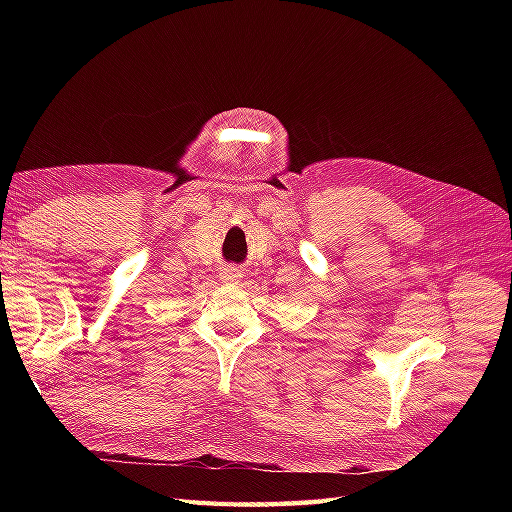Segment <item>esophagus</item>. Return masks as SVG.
<instances>
[{"label":"esophagus","mask_w":512,"mask_h":512,"mask_svg":"<svg viewBox=\"0 0 512 512\" xmlns=\"http://www.w3.org/2000/svg\"><path fill=\"white\" fill-rule=\"evenodd\" d=\"M222 279H226V281H239V279H242V270H237L235 266H228L224 273H222Z\"/></svg>","instance_id":"obj_1"}]
</instances>
